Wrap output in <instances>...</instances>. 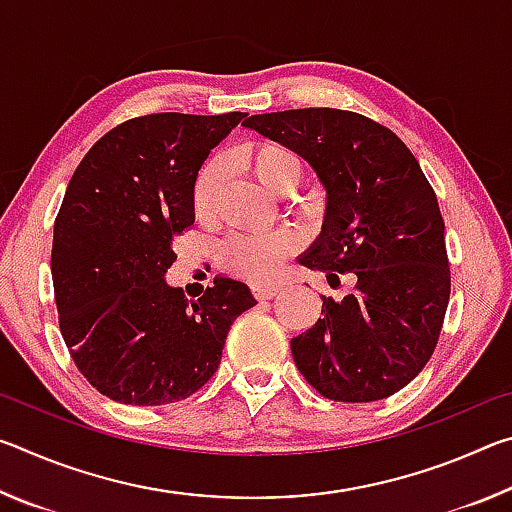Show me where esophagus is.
<instances>
[{"label":"esophagus","instance_id":"esophagus-1","mask_svg":"<svg viewBox=\"0 0 512 512\" xmlns=\"http://www.w3.org/2000/svg\"><path fill=\"white\" fill-rule=\"evenodd\" d=\"M280 291V284H253V296L257 300H271Z\"/></svg>","mask_w":512,"mask_h":512}]
</instances>
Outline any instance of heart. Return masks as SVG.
<instances>
[{"mask_svg": "<svg viewBox=\"0 0 512 512\" xmlns=\"http://www.w3.org/2000/svg\"><path fill=\"white\" fill-rule=\"evenodd\" d=\"M239 162L253 173L257 183L271 194H287L300 178V160L287 146L277 142H253L239 151ZM221 183V164L207 162L198 171L192 203L198 216H207L212 212L216 192ZM296 239L289 232H273L264 237H232L221 248V266L225 271L246 280H268L284 264Z\"/></svg>", "mask_w": 512, "mask_h": 512, "instance_id": "1", "label": "heart"}]
</instances>
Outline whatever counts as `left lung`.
<instances>
[{
  "label": "left lung",
  "mask_w": 512,
  "mask_h": 512,
  "mask_svg": "<svg viewBox=\"0 0 512 512\" xmlns=\"http://www.w3.org/2000/svg\"><path fill=\"white\" fill-rule=\"evenodd\" d=\"M298 153L325 187V221L298 262L354 273L343 300L323 296L316 325L291 339L293 361L334 402H375L404 388L436 350L449 302L445 223L418 160L359 112L302 108L244 121Z\"/></svg>",
  "instance_id": "obj_1"
}]
</instances>
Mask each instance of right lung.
I'll use <instances>...</instances> for the list:
<instances>
[{
	"label": "right lung",
	"mask_w": 512,
	"mask_h": 512,
	"mask_svg": "<svg viewBox=\"0 0 512 512\" xmlns=\"http://www.w3.org/2000/svg\"><path fill=\"white\" fill-rule=\"evenodd\" d=\"M244 117L128 119L69 180L51 248L58 323L76 368L110 400H187L219 368L235 318L257 305L232 277H216L198 300L164 280L173 239L194 223L198 169Z\"/></svg>",
	"instance_id": "1"
}]
</instances>
